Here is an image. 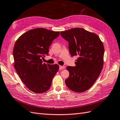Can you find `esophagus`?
<instances>
[{
	"label": "esophagus",
	"instance_id": "obj_1",
	"mask_svg": "<svg viewBox=\"0 0 120 120\" xmlns=\"http://www.w3.org/2000/svg\"><path fill=\"white\" fill-rule=\"evenodd\" d=\"M65 66H59V69L60 70H62V69H64L65 68Z\"/></svg>",
	"mask_w": 120,
	"mask_h": 120
}]
</instances>
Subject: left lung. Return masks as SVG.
<instances>
[{"instance_id": "obj_1", "label": "left lung", "mask_w": 120, "mask_h": 120, "mask_svg": "<svg viewBox=\"0 0 120 120\" xmlns=\"http://www.w3.org/2000/svg\"><path fill=\"white\" fill-rule=\"evenodd\" d=\"M60 35L68 41L71 56H78L75 66L67 67L69 76L65 84L73 91L84 92L93 85L102 69L103 45L96 34L83 28L61 31Z\"/></svg>"}]
</instances>
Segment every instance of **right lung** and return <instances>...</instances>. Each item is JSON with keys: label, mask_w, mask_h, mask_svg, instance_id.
<instances>
[{"label": "right lung", "mask_w": 120, "mask_h": 120, "mask_svg": "<svg viewBox=\"0 0 120 120\" xmlns=\"http://www.w3.org/2000/svg\"><path fill=\"white\" fill-rule=\"evenodd\" d=\"M60 32L36 28L24 33L15 43L14 66L23 83L30 90L41 93L51 87L52 81L59 70L58 64L43 63L49 49Z\"/></svg>", "instance_id": "right-lung-1"}]
</instances>
